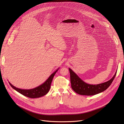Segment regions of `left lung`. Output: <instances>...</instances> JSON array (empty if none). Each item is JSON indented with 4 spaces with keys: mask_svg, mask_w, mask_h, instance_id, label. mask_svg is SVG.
I'll return each instance as SVG.
<instances>
[{
    "mask_svg": "<svg viewBox=\"0 0 124 124\" xmlns=\"http://www.w3.org/2000/svg\"><path fill=\"white\" fill-rule=\"evenodd\" d=\"M70 74V82L72 89L79 95L92 96L98 94L106 90L111 84L115 77L116 72L111 80L103 83L92 85L85 83L78 77L76 73L69 68Z\"/></svg>",
    "mask_w": 124,
    "mask_h": 124,
    "instance_id": "left-lung-1",
    "label": "left lung"
}]
</instances>
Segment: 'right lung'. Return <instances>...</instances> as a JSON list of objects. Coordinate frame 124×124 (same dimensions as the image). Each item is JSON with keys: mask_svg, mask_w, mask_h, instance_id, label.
I'll list each match as a JSON object with an SVG mask.
<instances>
[{"mask_svg": "<svg viewBox=\"0 0 124 124\" xmlns=\"http://www.w3.org/2000/svg\"><path fill=\"white\" fill-rule=\"evenodd\" d=\"M59 69L56 70L54 73H52L49 77L47 80L43 83L42 84L40 85L36 88H32L31 89H22L15 87L13 85L11 84L10 82L9 84L13 89H14L17 92L20 93L22 95H23L26 97L31 98H39L42 96L46 95L49 91L51 87V83L53 80V78L55 76V73L58 71Z\"/></svg>", "mask_w": 124, "mask_h": 124, "instance_id": "right-lung-1", "label": "right lung"}]
</instances>
